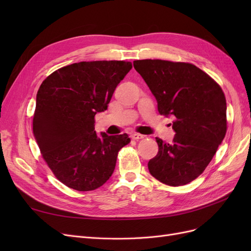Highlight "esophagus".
<instances>
[{
	"mask_svg": "<svg viewBox=\"0 0 251 251\" xmlns=\"http://www.w3.org/2000/svg\"><path fill=\"white\" fill-rule=\"evenodd\" d=\"M131 137H132V139H134V140H139V139L144 138V135L138 134V133H133V134L131 135Z\"/></svg>",
	"mask_w": 251,
	"mask_h": 251,
	"instance_id": "34e87169",
	"label": "esophagus"
}]
</instances>
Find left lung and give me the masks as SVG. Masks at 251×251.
Instances as JSON below:
<instances>
[{"label":"left lung","mask_w":251,"mask_h":251,"mask_svg":"<svg viewBox=\"0 0 251 251\" xmlns=\"http://www.w3.org/2000/svg\"><path fill=\"white\" fill-rule=\"evenodd\" d=\"M133 64L155 96L159 113L175 117L173 142L156 138L158 154L149 161V171L164 184H187L206 169L225 137L223 91L192 64L161 59L134 60Z\"/></svg>","instance_id":"obj_1"}]
</instances>
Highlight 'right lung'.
I'll use <instances>...</instances> for the list:
<instances>
[{"instance_id": "1", "label": "right lung", "mask_w": 251, "mask_h": 251, "mask_svg": "<svg viewBox=\"0 0 251 251\" xmlns=\"http://www.w3.org/2000/svg\"><path fill=\"white\" fill-rule=\"evenodd\" d=\"M131 62L96 60L60 68L37 91L33 135L55 177L79 192L100 187L115 170L118 151L131 141L126 134L94 131L96 113L108 109Z\"/></svg>"}]
</instances>
